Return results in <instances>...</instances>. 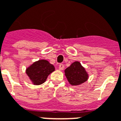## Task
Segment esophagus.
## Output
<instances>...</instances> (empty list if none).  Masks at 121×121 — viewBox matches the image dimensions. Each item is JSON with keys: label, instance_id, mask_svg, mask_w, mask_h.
<instances>
[{"label": "esophagus", "instance_id": "1", "mask_svg": "<svg viewBox=\"0 0 121 121\" xmlns=\"http://www.w3.org/2000/svg\"><path fill=\"white\" fill-rule=\"evenodd\" d=\"M63 69H64V65L63 64H60V65H59V69L60 70H63Z\"/></svg>", "mask_w": 121, "mask_h": 121}]
</instances>
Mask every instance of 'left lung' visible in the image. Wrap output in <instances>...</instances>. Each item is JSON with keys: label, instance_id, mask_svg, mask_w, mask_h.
<instances>
[{"label": "left lung", "instance_id": "left-lung-1", "mask_svg": "<svg viewBox=\"0 0 121 121\" xmlns=\"http://www.w3.org/2000/svg\"><path fill=\"white\" fill-rule=\"evenodd\" d=\"M65 76L72 86L79 85L85 83L88 78V74L85 68L79 61H75L65 70Z\"/></svg>", "mask_w": 121, "mask_h": 121}]
</instances>
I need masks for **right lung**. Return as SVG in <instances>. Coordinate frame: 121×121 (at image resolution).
<instances>
[{
  "label": "right lung",
  "instance_id": "1",
  "mask_svg": "<svg viewBox=\"0 0 121 121\" xmlns=\"http://www.w3.org/2000/svg\"><path fill=\"white\" fill-rule=\"evenodd\" d=\"M55 68L45 60H40L29 66L26 69V74L34 85H41L46 81L47 77L54 71Z\"/></svg>",
  "mask_w": 121,
  "mask_h": 121
}]
</instances>
